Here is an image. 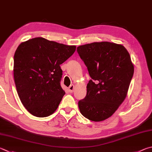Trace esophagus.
Masks as SVG:
<instances>
[{
  "label": "esophagus",
  "instance_id": "1",
  "mask_svg": "<svg viewBox=\"0 0 152 152\" xmlns=\"http://www.w3.org/2000/svg\"><path fill=\"white\" fill-rule=\"evenodd\" d=\"M74 89H75V88H74V85H71L69 87L68 90H69V92H70V93H72V92H74Z\"/></svg>",
  "mask_w": 152,
  "mask_h": 152
}]
</instances>
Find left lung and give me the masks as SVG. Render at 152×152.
Segmentation results:
<instances>
[{
	"label": "left lung",
	"mask_w": 152,
	"mask_h": 152,
	"mask_svg": "<svg viewBox=\"0 0 152 152\" xmlns=\"http://www.w3.org/2000/svg\"><path fill=\"white\" fill-rule=\"evenodd\" d=\"M77 52L92 80L87 93L78 102L80 112L87 119L101 122L111 117L126 98L134 66L126 48L110 42L79 46Z\"/></svg>",
	"instance_id": "left-lung-1"
}]
</instances>
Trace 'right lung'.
<instances>
[{"mask_svg":"<svg viewBox=\"0 0 152 152\" xmlns=\"http://www.w3.org/2000/svg\"><path fill=\"white\" fill-rule=\"evenodd\" d=\"M76 48L42 37L31 38L18 46L14 56V79L22 104L32 115L47 117L58 108L65 94L60 84V65Z\"/></svg>","mask_w":152,"mask_h":152,"instance_id":"add662e5","label":"right lung"}]
</instances>
